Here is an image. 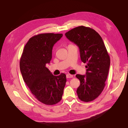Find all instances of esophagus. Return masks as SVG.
<instances>
[{
	"label": "esophagus",
	"instance_id": "esophagus-1",
	"mask_svg": "<svg viewBox=\"0 0 128 128\" xmlns=\"http://www.w3.org/2000/svg\"><path fill=\"white\" fill-rule=\"evenodd\" d=\"M66 78H73V75H71V74H66Z\"/></svg>",
	"mask_w": 128,
	"mask_h": 128
}]
</instances>
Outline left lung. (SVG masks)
Listing matches in <instances>:
<instances>
[{"label":"left lung","instance_id":"8db88e82","mask_svg":"<svg viewBox=\"0 0 128 128\" xmlns=\"http://www.w3.org/2000/svg\"><path fill=\"white\" fill-rule=\"evenodd\" d=\"M65 35L80 48V59L86 63V75L76 74L80 80L78 97L83 102L97 98L103 91L110 65V56L100 35L90 27L78 26Z\"/></svg>","mask_w":128,"mask_h":128}]
</instances>
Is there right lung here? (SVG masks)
<instances>
[{
	"label": "right lung",
	"instance_id": "1",
	"mask_svg": "<svg viewBox=\"0 0 128 128\" xmlns=\"http://www.w3.org/2000/svg\"><path fill=\"white\" fill-rule=\"evenodd\" d=\"M62 36V34L54 33L32 36L20 59V70L26 84L38 100L48 105L61 101L66 82V74L54 76L46 67L52 58L53 46Z\"/></svg>",
	"mask_w": 128,
	"mask_h": 128
}]
</instances>
